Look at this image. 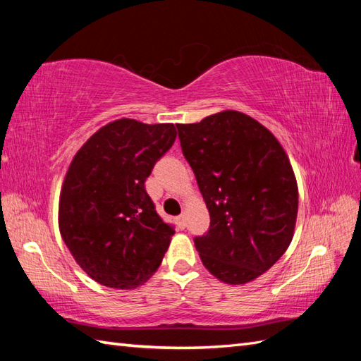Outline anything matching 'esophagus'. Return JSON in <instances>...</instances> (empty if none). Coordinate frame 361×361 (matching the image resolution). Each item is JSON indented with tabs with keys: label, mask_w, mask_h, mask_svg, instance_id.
I'll use <instances>...</instances> for the list:
<instances>
[{
	"label": "esophagus",
	"mask_w": 361,
	"mask_h": 361,
	"mask_svg": "<svg viewBox=\"0 0 361 361\" xmlns=\"http://www.w3.org/2000/svg\"><path fill=\"white\" fill-rule=\"evenodd\" d=\"M175 221H176V226H178L180 229L186 228V217L185 216H178L175 219Z\"/></svg>",
	"instance_id": "esophagus-1"
}]
</instances>
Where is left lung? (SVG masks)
I'll return each instance as SVG.
<instances>
[{"label":"left lung","instance_id":"obj_1","mask_svg":"<svg viewBox=\"0 0 361 361\" xmlns=\"http://www.w3.org/2000/svg\"><path fill=\"white\" fill-rule=\"evenodd\" d=\"M176 128L211 217L208 233L194 239L203 265L231 286L255 281L293 239L298 185L286 150L235 110Z\"/></svg>","mask_w":361,"mask_h":361}]
</instances>
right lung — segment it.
I'll return each instance as SVG.
<instances>
[{
	"label": "right lung",
	"mask_w": 361,
	"mask_h": 361,
	"mask_svg": "<svg viewBox=\"0 0 361 361\" xmlns=\"http://www.w3.org/2000/svg\"><path fill=\"white\" fill-rule=\"evenodd\" d=\"M175 137L173 124L122 118L99 128L68 167L60 234L82 270L105 287L136 288L161 265L175 231L144 183Z\"/></svg>",
	"instance_id": "1"
}]
</instances>
